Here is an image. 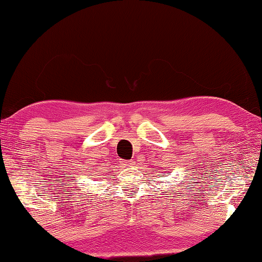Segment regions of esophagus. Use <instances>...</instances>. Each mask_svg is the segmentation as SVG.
Wrapping results in <instances>:
<instances>
[{
    "mask_svg": "<svg viewBox=\"0 0 262 262\" xmlns=\"http://www.w3.org/2000/svg\"><path fill=\"white\" fill-rule=\"evenodd\" d=\"M123 166H125V167H132V166H135V161L134 160L123 161Z\"/></svg>",
    "mask_w": 262,
    "mask_h": 262,
    "instance_id": "obj_1",
    "label": "esophagus"
}]
</instances>
